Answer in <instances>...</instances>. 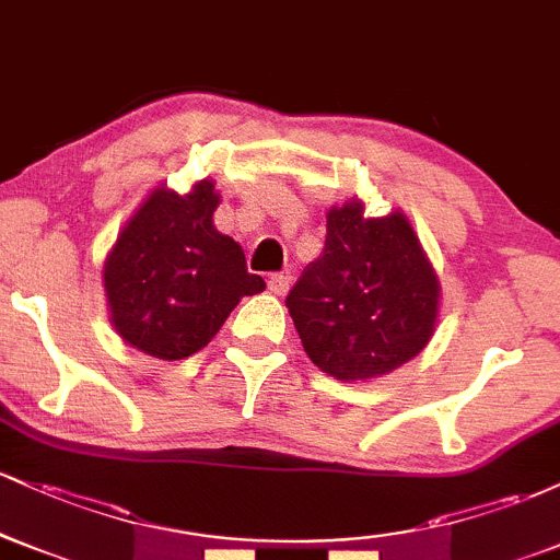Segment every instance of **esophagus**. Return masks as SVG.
Segmentation results:
<instances>
[{
    "label": "esophagus",
    "mask_w": 560,
    "mask_h": 560,
    "mask_svg": "<svg viewBox=\"0 0 560 560\" xmlns=\"http://www.w3.org/2000/svg\"><path fill=\"white\" fill-rule=\"evenodd\" d=\"M289 284H292V279H289V276H284V273H271L268 276V289H271L273 294H287L289 292Z\"/></svg>",
    "instance_id": "esophagus-1"
}]
</instances>
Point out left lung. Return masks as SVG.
Masks as SVG:
<instances>
[{
    "mask_svg": "<svg viewBox=\"0 0 560 560\" xmlns=\"http://www.w3.org/2000/svg\"><path fill=\"white\" fill-rule=\"evenodd\" d=\"M307 358L339 382L400 369L432 339L440 279L395 213L365 218L361 199L326 213V244L287 294Z\"/></svg>",
    "mask_w": 560,
    "mask_h": 560,
    "instance_id": "8db88e82",
    "label": "left lung"
}]
</instances>
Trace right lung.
Instances as JSON below:
<instances>
[{
    "label": "right lung",
    "instance_id": "1",
    "mask_svg": "<svg viewBox=\"0 0 560 560\" xmlns=\"http://www.w3.org/2000/svg\"><path fill=\"white\" fill-rule=\"evenodd\" d=\"M210 178L189 195L158 186L105 260V294L120 339L160 361H184L215 337L247 294L266 289L242 247L213 226Z\"/></svg>",
    "mask_w": 560,
    "mask_h": 560
}]
</instances>
